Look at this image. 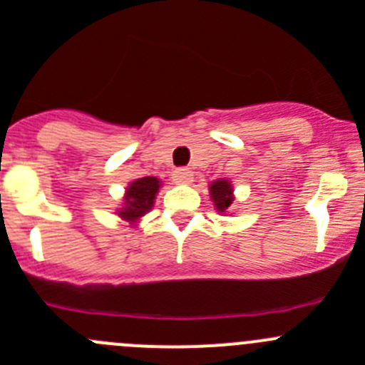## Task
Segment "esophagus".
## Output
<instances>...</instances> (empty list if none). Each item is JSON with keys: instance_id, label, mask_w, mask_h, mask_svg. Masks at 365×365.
Here are the masks:
<instances>
[{"instance_id": "34e87169", "label": "esophagus", "mask_w": 365, "mask_h": 365, "mask_svg": "<svg viewBox=\"0 0 365 365\" xmlns=\"http://www.w3.org/2000/svg\"><path fill=\"white\" fill-rule=\"evenodd\" d=\"M173 182L187 185V183L192 182V173L189 169H176V171H173Z\"/></svg>"}]
</instances>
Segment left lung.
Instances as JSON below:
<instances>
[{
	"label": "left lung",
	"mask_w": 365,
	"mask_h": 365,
	"mask_svg": "<svg viewBox=\"0 0 365 365\" xmlns=\"http://www.w3.org/2000/svg\"><path fill=\"white\" fill-rule=\"evenodd\" d=\"M210 196L214 200V205L220 212H225L232 205V187H230L229 180H216L210 183Z\"/></svg>",
	"instance_id": "8db88e82"
}]
</instances>
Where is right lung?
<instances>
[{"label":"right lung","instance_id":"right-lung-1","mask_svg":"<svg viewBox=\"0 0 365 365\" xmlns=\"http://www.w3.org/2000/svg\"><path fill=\"white\" fill-rule=\"evenodd\" d=\"M158 189H160V182L156 178H153V176H145V178L135 180V182L128 187V192H125V198H124L125 205L124 209H120L118 216L131 221V223H135L138 217H142L145 212L151 210Z\"/></svg>","mask_w":365,"mask_h":365}]
</instances>
